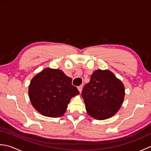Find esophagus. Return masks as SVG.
I'll list each match as a JSON object with an SVG mask.
<instances>
[{"mask_svg": "<svg viewBox=\"0 0 151 151\" xmlns=\"http://www.w3.org/2000/svg\"><path fill=\"white\" fill-rule=\"evenodd\" d=\"M82 88H83V86H80L78 87V89L80 93H81L82 91Z\"/></svg>", "mask_w": 151, "mask_h": 151, "instance_id": "34e87169", "label": "esophagus"}]
</instances>
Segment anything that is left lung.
Listing matches in <instances>:
<instances>
[{
    "label": "left lung",
    "instance_id": "8db88e82",
    "mask_svg": "<svg viewBox=\"0 0 151 151\" xmlns=\"http://www.w3.org/2000/svg\"><path fill=\"white\" fill-rule=\"evenodd\" d=\"M124 95L123 83L109 70L94 71L82 91L87 113L98 120L114 116L123 104Z\"/></svg>",
    "mask_w": 151,
    "mask_h": 151
}]
</instances>
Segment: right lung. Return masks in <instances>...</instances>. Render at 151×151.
<instances>
[{
	"label": "right lung",
	"instance_id": "1",
	"mask_svg": "<svg viewBox=\"0 0 151 151\" xmlns=\"http://www.w3.org/2000/svg\"><path fill=\"white\" fill-rule=\"evenodd\" d=\"M79 94L72 79L62 70L46 68L32 79L28 95L32 104L41 114L59 117L65 114L70 99Z\"/></svg>",
	"mask_w": 151,
	"mask_h": 151
}]
</instances>
